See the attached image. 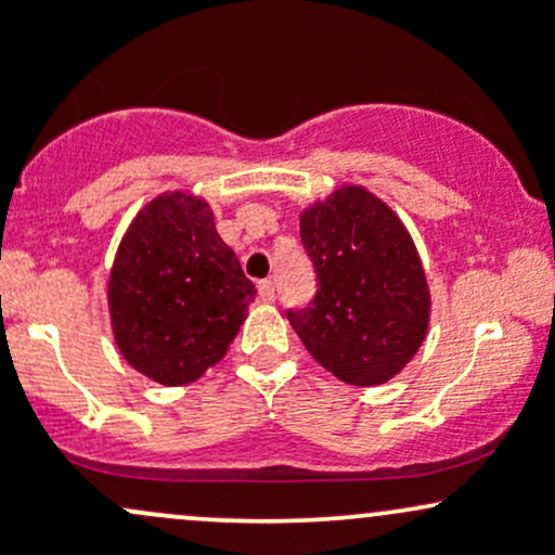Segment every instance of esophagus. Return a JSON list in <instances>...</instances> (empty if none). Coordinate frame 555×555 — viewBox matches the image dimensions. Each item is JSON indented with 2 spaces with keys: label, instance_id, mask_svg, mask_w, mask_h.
<instances>
[{
  "label": "esophagus",
  "instance_id": "obj_1",
  "mask_svg": "<svg viewBox=\"0 0 555 555\" xmlns=\"http://www.w3.org/2000/svg\"><path fill=\"white\" fill-rule=\"evenodd\" d=\"M275 283H272V280H261L259 283V299L264 301V304H272L275 301Z\"/></svg>",
  "mask_w": 555,
  "mask_h": 555
}]
</instances>
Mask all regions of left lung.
Returning <instances> with one entry per match:
<instances>
[{
	"instance_id": "left-lung-1",
	"label": "left lung",
	"mask_w": 555,
	"mask_h": 555,
	"mask_svg": "<svg viewBox=\"0 0 555 555\" xmlns=\"http://www.w3.org/2000/svg\"><path fill=\"white\" fill-rule=\"evenodd\" d=\"M301 243L318 294L288 323L309 354L351 386L402 371L426 338V275L399 217L365 188L347 184L301 214Z\"/></svg>"
}]
</instances>
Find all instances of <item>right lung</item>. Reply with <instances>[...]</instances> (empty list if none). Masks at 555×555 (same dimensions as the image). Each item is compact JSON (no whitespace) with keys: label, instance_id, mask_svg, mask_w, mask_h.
<instances>
[{"label":"right lung","instance_id":"obj_1","mask_svg":"<svg viewBox=\"0 0 555 555\" xmlns=\"http://www.w3.org/2000/svg\"><path fill=\"white\" fill-rule=\"evenodd\" d=\"M254 296L206 201L164 193L137 214L113 261V336L134 371L182 386L222 360Z\"/></svg>","mask_w":555,"mask_h":555}]
</instances>
